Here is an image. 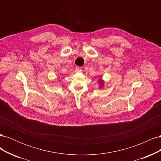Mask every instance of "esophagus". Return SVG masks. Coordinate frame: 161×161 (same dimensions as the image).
<instances>
[{
  "label": "esophagus",
  "mask_w": 161,
  "mask_h": 161,
  "mask_svg": "<svg viewBox=\"0 0 161 161\" xmlns=\"http://www.w3.org/2000/svg\"><path fill=\"white\" fill-rule=\"evenodd\" d=\"M82 70V69L80 67H79V66H76V68H75V71L76 72H81Z\"/></svg>",
  "instance_id": "1"
}]
</instances>
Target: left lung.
<instances>
[{"instance_id": "left-lung-1", "label": "left lung", "mask_w": 161, "mask_h": 161, "mask_svg": "<svg viewBox=\"0 0 161 161\" xmlns=\"http://www.w3.org/2000/svg\"><path fill=\"white\" fill-rule=\"evenodd\" d=\"M99 85H100V87H102V86H103V81L102 80H100Z\"/></svg>"}]
</instances>
